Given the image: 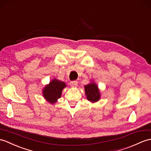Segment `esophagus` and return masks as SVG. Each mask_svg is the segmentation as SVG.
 Segmentation results:
<instances>
[{
    "label": "esophagus",
    "instance_id": "34e87169",
    "mask_svg": "<svg viewBox=\"0 0 151 151\" xmlns=\"http://www.w3.org/2000/svg\"><path fill=\"white\" fill-rule=\"evenodd\" d=\"M70 85L72 87H76L78 86V82L77 81H72L70 82Z\"/></svg>",
    "mask_w": 151,
    "mask_h": 151
}]
</instances>
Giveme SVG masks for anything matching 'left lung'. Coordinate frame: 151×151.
I'll return each mask as SVG.
<instances>
[{
  "instance_id": "left-lung-1",
  "label": "left lung",
  "mask_w": 151,
  "mask_h": 151,
  "mask_svg": "<svg viewBox=\"0 0 151 151\" xmlns=\"http://www.w3.org/2000/svg\"><path fill=\"white\" fill-rule=\"evenodd\" d=\"M84 91L87 100L91 103L99 101L101 98V94L99 86L93 80H91L89 83L84 86Z\"/></svg>"
}]
</instances>
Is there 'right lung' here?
Listing matches in <instances>:
<instances>
[{
    "mask_svg": "<svg viewBox=\"0 0 151 151\" xmlns=\"http://www.w3.org/2000/svg\"><path fill=\"white\" fill-rule=\"evenodd\" d=\"M66 86H67L64 82L53 78L44 87L42 90L43 96L48 102L54 104L57 102L58 100L61 97L62 91Z\"/></svg>",
    "mask_w": 151,
    "mask_h": 151,
    "instance_id": "right-lung-1",
    "label": "right lung"
}]
</instances>
